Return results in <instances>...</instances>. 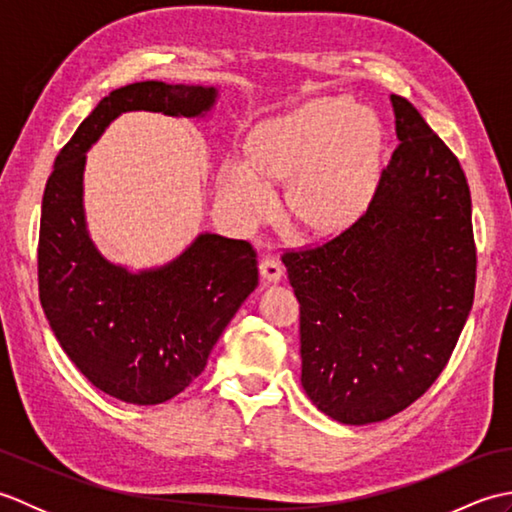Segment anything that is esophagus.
Returning <instances> with one entry per match:
<instances>
[{
  "label": "esophagus",
  "mask_w": 512,
  "mask_h": 512,
  "mask_svg": "<svg viewBox=\"0 0 512 512\" xmlns=\"http://www.w3.org/2000/svg\"><path fill=\"white\" fill-rule=\"evenodd\" d=\"M259 275H262L266 284H277L281 275H284V270H281V264L277 259H264V262L259 264Z\"/></svg>",
  "instance_id": "34e87169"
}]
</instances>
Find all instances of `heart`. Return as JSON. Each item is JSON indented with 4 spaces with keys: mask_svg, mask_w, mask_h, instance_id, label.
Listing matches in <instances>:
<instances>
[{
    "mask_svg": "<svg viewBox=\"0 0 512 512\" xmlns=\"http://www.w3.org/2000/svg\"><path fill=\"white\" fill-rule=\"evenodd\" d=\"M378 121L347 99H314L268 118L248 143V158H228L217 195L237 224L253 226L273 211L268 182L292 178L290 209L312 231H336L361 213L374 189Z\"/></svg>",
    "mask_w": 512,
    "mask_h": 512,
    "instance_id": "1",
    "label": "heart"
}]
</instances>
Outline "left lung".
Segmentation results:
<instances>
[{"mask_svg": "<svg viewBox=\"0 0 512 512\" xmlns=\"http://www.w3.org/2000/svg\"><path fill=\"white\" fill-rule=\"evenodd\" d=\"M400 145L365 215L319 248L286 253L301 303V385L336 422L394 416L427 391L475 295L471 191L458 158L391 94Z\"/></svg>", "mask_w": 512, "mask_h": 512, "instance_id": "left-lung-1", "label": "left lung"}]
</instances>
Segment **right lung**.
Listing matches in <instances>:
<instances>
[{"mask_svg":"<svg viewBox=\"0 0 512 512\" xmlns=\"http://www.w3.org/2000/svg\"><path fill=\"white\" fill-rule=\"evenodd\" d=\"M217 96L215 85L165 81L110 92L59 151L43 191V312L79 372L129 405H160L202 374L213 345L257 288V259L244 239L200 233L162 266L132 270L110 262L85 220V154L121 114L206 118Z\"/></svg>","mask_w":512,"mask_h":512,"instance_id":"obj_1","label":"right lung"}]
</instances>
